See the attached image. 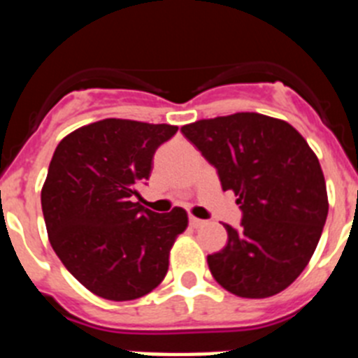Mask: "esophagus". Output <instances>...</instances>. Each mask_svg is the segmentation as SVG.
<instances>
[{
  "instance_id": "34e87169",
  "label": "esophagus",
  "mask_w": 358,
  "mask_h": 358,
  "mask_svg": "<svg viewBox=\"0 0 358 358\" xmlns=\"http://www.w3.org/2000/svg\"><path fill=\"white\" fill-rule=\"evenodd\" d=\"M189 226L197 229V227L204 226V220H201V218H197V217H189Z\"/></svg>"
}]
</instances>
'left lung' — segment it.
I'll use <instances>...</instances> for the list:
<instances>
[{
    "mask_svg": "<svg viewBox=\"0 0 358 358\" xmlns=\"http://www.w3.org/2000/svg\"><path fill=\"white\" fill-rule=\"evenodd\" d=\"M235 192L240 229L224 224L227 243L208 265L227 292L262 299L303 273L328 215L327 182L314 150L283 120L236 113L181 127Z\"/></svg>",
    "mask_w": 358,
    "mask_h": 358,
    "instance_id": "1",
    "label": "left lung"
}]
</instances>
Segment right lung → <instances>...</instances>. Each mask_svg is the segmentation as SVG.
<instances>
[{"instance_id": "1", "label": "right lung", "mask_w": 358, "mask_h": 358, "mask_svg": "<svg viewBox=\"0 0 358 358\" xmlns=\"http://www.w3.org/2000/svg\"><path fill=\"white\" fill-rule=\"evenodd\" d=\"M176 125L107 118L73 131L57 145L41 192L55 255L87 290L110 301L152 292L169 271L182 208L154 213L134 199L150 177L157 147Z\"/></svg>"}]
</instances>
